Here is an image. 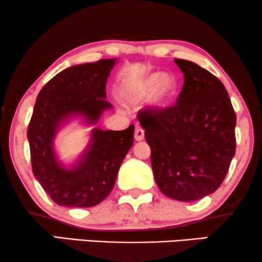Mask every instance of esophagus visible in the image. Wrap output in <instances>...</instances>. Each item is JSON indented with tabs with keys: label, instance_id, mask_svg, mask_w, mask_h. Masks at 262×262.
I'll use <instances>...</instances> for the list:
<instances>
[{
	"label": "esophagus",
	"instance_id": "esophagus-1",
	"mask_svg": "<svg viewBox=\"0 0 262 262\" xmlns=\"http://www.w3.org/2000/svg\"><path fill=\"white\" fill-rule=\"evenodd\" d=\"M145 137L144 129H142L140 125H135V133H134V138L137 141H141Z\"/></svg>",
	"mask_w": 262,
	"mask_h": 262
}]
</instances>
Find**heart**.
Instances as JSON below:
<instances>
[{
  "mask_svg": "<svg viewBox=\"0 0 262 262\" xmlns=\"http://www.w3.org/2000/svg\"><path fill=\"white\" fill-rule=\"evenodd\" d=\"M178 92V81L173 75L154 72L147 75L133 93L137 100H144L154 94V102L157 107H167L174 100Z\"/></svg>",
  "mask_w": 262,
  "mask_h": 262,
  "instance_id": "1",
  "label": "heart"
}]
</instances>
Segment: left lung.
Segmentation results:
<instances>
[{
    "mask_svg": "<svg viewBox=\"0 0 262 262\" xmlns=\"http://www.w3.org/2000/svg\"><path fill=\"white\" fill-rule=\"evenodd\" d=\"M184 85L174 106L141 110L155 180L167 197L201 200L223 184L236 152V114L219 78L194 62L174 59Z\"/></svg>",
    "mask_w": 262,
    "mask_h": 262,
    "instance_id": "obj_1",
    "label": "left lung"
}]
</instances>
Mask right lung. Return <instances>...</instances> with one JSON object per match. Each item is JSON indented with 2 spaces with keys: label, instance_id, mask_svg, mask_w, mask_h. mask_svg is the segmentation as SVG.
<instances>
[{
  "label": "right lung",
  "instance_id": "1",
  "mask_svg": "<svg viewBox=\"0 0 262 262\" xmlns=\"http://www.w3.org/2000/svg\"><path fill=\"white\" fill-rule=\"evenodd\" d=\"M117 59L76 65L55 75L38 93L28 139L32 171L55 203L62 207H94L115 186L122 161L134 140V125L124 130L93 129L91 141L77 163L66 168L58 161L54 138L60 125L74 117L95 124L105 110L106 81Z\"/></svg>",
  "mask_w": 262,
  "mask_h": 262
}]
</instances>
